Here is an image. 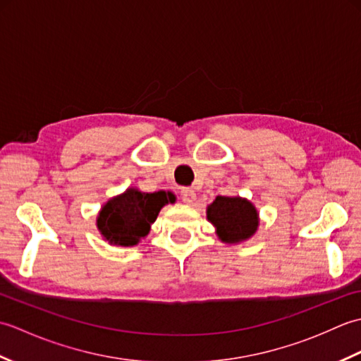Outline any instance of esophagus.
<instances>
[{"mask_svg":"<svg viewBox=\"0 0 361 361\" xmlns=\"http://www.w3.org/2000/svg\"><path fill=\"white\" fill-rule=\"evenodd\" d=\"M195 198H197V195H195V192L190 188H183L181 189V200L185 202V203L192 204L195 202Z\"/></svg>","mask_w":361,"mask_h":361,"instance_id":"esophagus-1","label":"esophagus"}]
</instances>
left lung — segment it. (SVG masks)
<instances>
[{
    "label": "left lung",
    "mask_w": 361,
    "mask_h": 361,
    "mask_svg": "<svg viewBox=\"0 0 361 361\" xmlns=\"http://www.w3.org/2000/svg\"><path fill=\"white\" fill-rule=\"evenodd\" d=\"M208 220L217 228L220 239L228 243L250 239L259 225L256 208L240 197L219 195L208 206Z\"/></svg>",
    "instance_id": "left-lung-1"
}]
</instances>
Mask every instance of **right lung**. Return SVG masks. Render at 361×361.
I'll list each match as a JSON object with an SVG mask.
<instances>
[{
	"label": "right lung",
	"mask_w": 361,
	"mask_h": 361,
	"mask_svg": "<svg viewBox=\"0 0 361 361\" xmlns=\"http://www.w3.org/2000/svg\"><path fill=\"white\" fill-rule=\"evenodd\" d=\"M169 202H173V195L164 190L145 194L127 189L104 206L97 217V228L110 243L133 247L149 234L150 225Z\"/></svg>",
	"instance_id": "1"
}]
</instances>
